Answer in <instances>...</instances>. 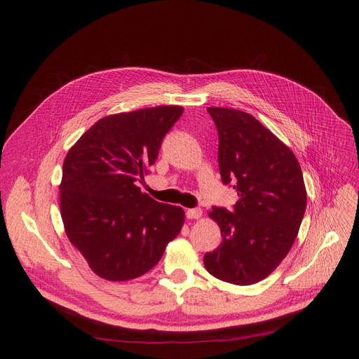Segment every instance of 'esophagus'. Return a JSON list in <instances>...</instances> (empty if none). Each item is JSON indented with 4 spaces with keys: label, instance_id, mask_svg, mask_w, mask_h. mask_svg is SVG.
Returning a JSON list of instances; mask_svg holds the SVG:
<instances>
[{
    "label": "esophagus",
    "instance_id": "esophagus-1",
    "mask_svg": "<svg viewBox=\"0 0 359 359\" xmlns=\"http://www.w3.org/2000/svg\"><path fill=\"white\" fill-rule=\"evenodd\" d=\"M201 215H202L201 208H192V210L186 211V218H189V219H198V218H201Z\"/></svg>",
    "mask_w": 359,
    "mask_h": 359
}]
</instances>
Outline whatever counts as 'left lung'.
Returning a JSON list of instances; mask_svg holds the SVG:
<instances>
[{
  "instance_id": "obj_1",
  "label": "left lung",
  "mask_w": 359,
  "mask_h": 359,
  "mask_svg": "<svg viewBox=\"0 0 359 359\" xmlns=\"http://www.w3.org/2000/svg\"><path fill=\"white\" fill-rule=\"evenodd\" d=\"M218 130L221 180L237 191L233 210L212 206L222 243L203 256L212 276L252 285L284 259L303 221L307 194L292 151L246 111L208 107Z\"/></svg>"
}]
</instances>
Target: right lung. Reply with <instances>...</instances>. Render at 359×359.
Wrapping results in <instances>:
<instances>
[{
    "mask_svg": "<svg viewBox=\"0 0 359 359\" xmlns=\"http://www.w3.org/2000/svg\"><path fill=\"white\" fill-rule=\"evenodd\" d=\"M180 106L110 115L68 151L62 168L61 217L67 236L94 273L128 280L153 269L184 221L180 206L141 192Z\"/></svg>",
    "mask_w": 359,
    "mask_h": 359,
    "instance_id": "right-lung-1",
    "label": "right lung"
}]
</instances>
